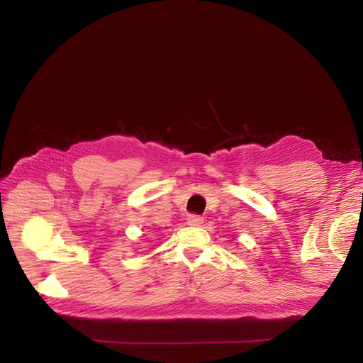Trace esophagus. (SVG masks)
<instances>
[{"mask_svg": "<svg viewBox=\"0 0 363 363\" xmlns=\"http://www.w3.org/2000/svg\"><path fill=\"white\" fill-rule=\"evenodd\" d=\"M188 224H189V225L199 227V225H201V224H203V218H201L200 215H195V213H192V215H189V218H188Z\"/></svg>", "mask_w": 363, "mask_h": 363, "instance_id": "34e87169", "label": "esophagus"}]
</instances>
